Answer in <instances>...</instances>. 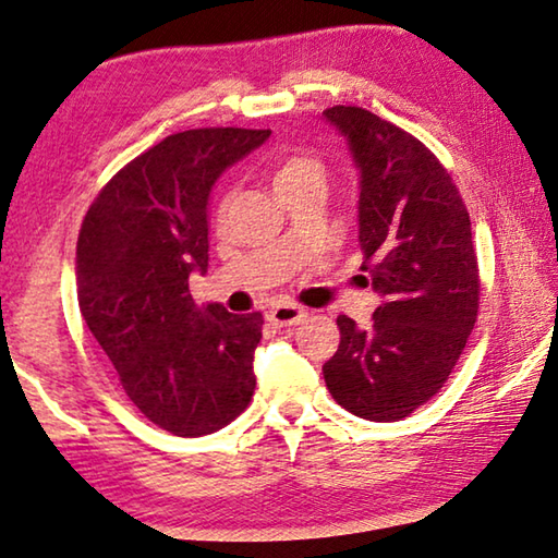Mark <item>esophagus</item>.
<instances>
[{"label": "esophagus", "instance_id": "1", "mask_svg": "<svg viewBox=\"0 0 558 558\" xmlns=\"http://www.w3.org/2000/svg\"><path fill=\"white\" fill-rule=\"evenodd\" d=\"M306 319V308L296 304H277L271 306L269 322L277 324V327H294V324H302Z\"/></svg>", "mask_w": 558, "mask_h": 558}]
</instances>
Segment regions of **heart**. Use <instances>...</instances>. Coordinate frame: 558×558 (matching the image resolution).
<instances>
[{
    "label": "heart",
    "mask_w": 558,
    "mask_h": 558,
    "mask_svg": "<svg viewBox=\"0 0 558 558\" xmlns=\"http://www.w3.org/2000/svg\"><path fill=\"white\" fill-rule=\"evenodd\" d=\"M322 174H324V167L319 159L304 151H291L279 159L277 171H274V184H277V190H281V186L302 182V179H308V177L322 179ZM227 207H229V194L221 196L219 214H225Z\"/></svg>",
    "instance_id": "obj_1"
}]
</instances>
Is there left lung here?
Returning <instances> with one entry per match:
<instances>
[{"label": "left lung", "instance_id": "8db88e82", "mask_svg": "<svg viewBox=\"0 0 558 558\" xmlns=\"http://www.w3.org/2000/svg\"><path fill=\"white\" fill-rule=\"evenodd\" d=\"M324 117L359 169L362 271L381 299L368 327L339 316L324 381L351 414L399 422L444 387L476 324L471 219L449 171L416 136L362 107Z\"/></svg>", "mask_w": 558, "mask_h": 558}]
</instances>
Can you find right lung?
<instances>
[{
	"label": "right lung",
	"instance_id": "1",
	"mask_svg": "<svg viewBox=\"0 0 558 558\" xmlns=\"http://www.w3.org/2000/svg\"><path fill=\"white\" fill-rule=\"evenodd\" d=\"M269 130L171 134L119 169L82 221L76 296L132 404L174 436H204L250 407L262 314L199 308L190 277L209 267V194Z\"/></svg>",
	"mask_w": 558,
	"mask_h": 558
}]
</instances>
